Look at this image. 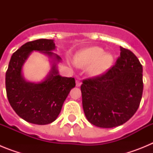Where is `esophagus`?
Listing matches in <instances>:
<instances>
[{
    "label": "esophagus",
    "instance_id": "esophagus-1",
    "mask_svg": "<svg viewBox=\"0 0 153 153\" xmlns=\"http://www.w3.org/2000/svg\"><path fill=\"white\" fill-rule=\"evenodd\" d=\"M82 83H81V81L79 79H76V86H80Z\"/></svg>",
    "mask_w": 153,
    "mask_h": 153
}]
</instances>
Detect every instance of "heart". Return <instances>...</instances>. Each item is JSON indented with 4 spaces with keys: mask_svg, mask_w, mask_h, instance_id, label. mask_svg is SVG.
Returning a JSON list of instances; mask_svg holds the SVG:
<instances>
[{
    "mask_svg": "<svg viewBox=\"0 0 153 153\" xmlns=\"http://www.w3.org/2000/svg\"><path fill=\"white\" fill-rule=\"evenodd\" d=\"M75 63L79 67H87V72L92 76H97L106 72L113 62L109 53H105L101 47H92L80 51L75 56Z\"/></svg>",
    "mask_w": 153,
    "mask_h": 153,
    "instance_id": "b5f03b06",
    "label": "heart"
}]
</instances>
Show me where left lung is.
I'll use <instances>...</instances> for the list:
<instances>
[{"label": "left lung", "mask_w": 153, "mask_h": 153, "mask_svg": "<svg viewBox=\"0 0 153 153\" xmlns=\"http://www.w3.org/2000/svg\"><path fill=\"white\" fill-rule=\"evenodd\" d=\"M85 116L90 123L113 128L137 111L143 91V66L136 55L120 47V56L105 74L83 79L80 86Z\"/></svg>", "instance_id": "obj_1"}]
</instances>
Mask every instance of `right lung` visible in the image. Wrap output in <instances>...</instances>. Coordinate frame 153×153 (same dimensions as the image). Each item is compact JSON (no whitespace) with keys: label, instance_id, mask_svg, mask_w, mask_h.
<instances>
[{"label":"right lung","instance_id":"add662e5","mask_svg":"<svg viewBox=\"0 0 153 153\" xmlns=\"http://www.w3.org/2000/svg\"><path fill=\"white\" fill-rule=\"evenodd\" d=\"M55 48L53 40L27 42L13 53L9 62L5 77L8 101L19 117L30 123L46 125L53 122L70 90L76 86L74 78L59 74L56 63L45 80L40 83L27 82L23 77V65L33 51H41L60 62L61 58L51 52Z\"/></svg>","mask_w":153,"mask_h":153}]
</instances>
